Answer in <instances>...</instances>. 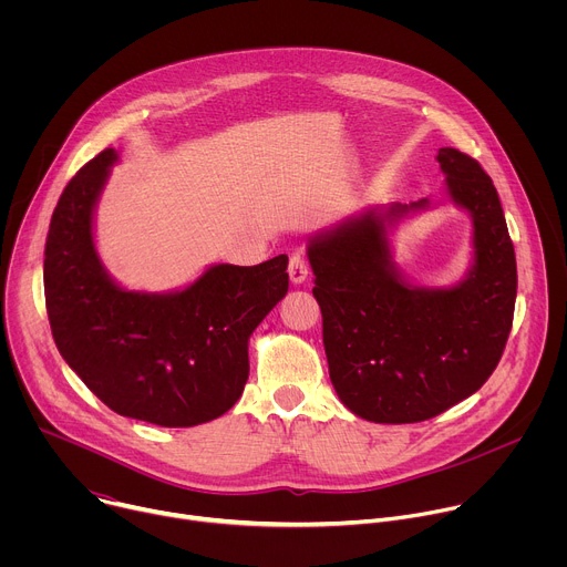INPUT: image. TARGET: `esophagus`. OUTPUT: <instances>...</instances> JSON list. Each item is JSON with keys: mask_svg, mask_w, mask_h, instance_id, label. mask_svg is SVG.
Returning a JSON list of instances; mask_svg holds the SVG:
<instances>
[{"mask_svg": "<svg viewBox=\"0 0 567 567\" xmlns=\"http://www.w3.org/2000/svg\"><path fill=\"white\" fill-rule=\"evenodd\" d=\"M289 278H291V282L293 285H302L305 280H307V276H309V265H307V258L300 254V251H296L291 258H289Z\"/></svg>", "mask_w": 567, "mask_h": 567, "instance_id": "obj_1", "label": "esophagus"}]
</instances>
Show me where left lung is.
<instances>
[{
  "label": "left lung",
  "instance_id": "1",
  "mask_svg": "<svg viewBox=\"0 0 567 567\" xmlns=\"http://www.w3.org/2000/svg\"><path fill=\"white\" fill-rule=\"evenodd\" d=\"M451 199L473 217L475 260L451 289H424L392 265L385 221L429 202L368 210L309 247L330 379L346 406L377 424L431 420L496 370L516 305V254L492 177L455 147H440Z\"/></svg>",
  "mask_w": 567,
  "mask_h": 567
}]
</instances>
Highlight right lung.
Segmentation results:
<instances>
[{"mask_svg": "<svg viewBox=\"0 0 567 567\" xmlns=\"http://www.w3.org/2000/svg\"><path fill=\"white\" fill-rule=\"evenodd\" d=\"M118 154L75 173L51 217L44 298L69 368L123 417L186 429L224 415L249 379V337L289 289L287 256L215 265L173 293L125 291L103 269L92 215Z\"/></svg>", "mask_w": 567, "mask_h": 567, "instance_id": "right-lung-1", "label": "right lung"}]
</instances>
